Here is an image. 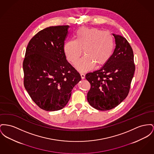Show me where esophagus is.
Masks as SVG:
<instances>
[{"mask_svg":"<svg viewBox=\"0 0 154 154\" xmlns=\"http://www.w3.org/2000/svg\"><path fill=\"white\" fill-rule=\"evenodd\" d=\"M80 75H81V77H82V80L85 79V74H83V73H81V74H80Z\"/></svg>","mask_w":154,"mask_h":154,"instance_id":"34e87169","label":"esophagus"}]
</instances>
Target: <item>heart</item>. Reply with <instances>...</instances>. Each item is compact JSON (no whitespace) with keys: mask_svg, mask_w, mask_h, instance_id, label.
Returning a JSON list of instances; mask_svg holds the SVG:
<instances>
[{"mask_svg":"<svg viewBox=\"0 0 154 154\" xmlns=\"http://www.w3.org/2000/svg\"><path fill=\"white\" fill-rule=\"evenodd\" d=\"M115 39L112 34L97 28L82 27L75 32V39H70L64 45V52L67 60L75 63L77 69L84 72L92 69L95 64L100 66L106 63L113 54Z\"/></svg>","mask_w":154,"mask_h":154,"instance_id":"obj_1","label":"heart"}]
</instances>
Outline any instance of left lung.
Returning a JSON list of instances; mask_svg holds the SVG:
<instances>
[{"mask_svg":"<svg viewBox=\"0 0 154 154\" xmlns=\"http://www.w3.org/2000/svg\"><path fill=\"white\" fill-rule=\"evenodd\" d=\"M116 47L108 62L100 69L85 75L91 88L87 100L93 108L108 110L126 98L135 72L133 49L126 39L113 34Z\"/></svg>","mask_w":154,"mask_h":154,"instance_id":"1","label":"left lung"}]
</instances>
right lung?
<instances>
[{"label":"right lung","mask_w":154,"mask_h":154,"mask_svg":"<svg viewBox=\"0 0 154 154\" xmlns=\"http://www.w3.org/2000/svg\"><path fill=\"white\" fill-rule=\"evenodd\" d=\"M69 26H51L29 41L23 62L24 85L36 105L46 111L63 108L82 79L66 60L64 41Z\"/></svg>","instance_id":"obj_1"}]
</instances>
